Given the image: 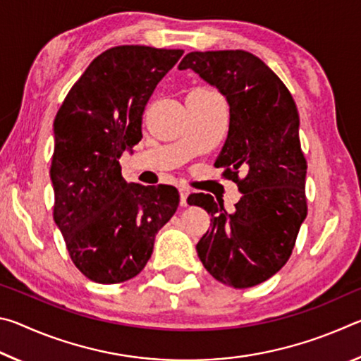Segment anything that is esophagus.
<instances>
[{
    "label": "esophagus",
    "mask_w": 361,
    "mask_h": 361,
    "mask_svg": "<svg viewBox=\"0 0 361 361\" xmlns=\"http://www.w3.org/2000/svg\"><path fill=\"white\" fill-rule=\"evenodd\" d=\"M188 195H189V188L188 186H180V204H181V207L188 205Z\"/></svg>",
    "instance_id": "1"
}]
</instances>
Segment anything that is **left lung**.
Instances as JSON below:
<instances>
[{
	"label": "left lung",
	"instance_id": "8db88e82",
	"mask_svg": "<svg viewBox=\"0 0 361 361\" xmlns=\"http://www.w3.org/2000/svg\"><path fill=\"white\" fill-rule=\"evenodd\" d=\"M178 68L194 70L228 100L229 132L215 166L243 194L234 213L210 194L189 195L212 216L195 250L218 282L250 288L286 264L307 216L296 103L276 73L247 51L189 52Z\"/></svg>",
	"mask_w": 361,
	"mask_h": 361
}]
</instances>
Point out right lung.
I'll return each mask as SVG.
<instances>
[{
    "instance_id": "right-lung-1",
    "label": "right lung",
    "mask_w": 361,
    "mask_h": 361,
    "mask_svg": "<svg viewBox=\"0 0 361 361\" xmlns=\"http://www.w3.org/2000/svg\"><path fill=\"white\" fill-rule=\"evenodd\" d=\"M181 49L116 46L92 60L54 121V219L71 261L97 283L138 276L176 212L169 185L127 183L119 157L142 140L146 103Z\"/></svg>"
}]
</instances>
